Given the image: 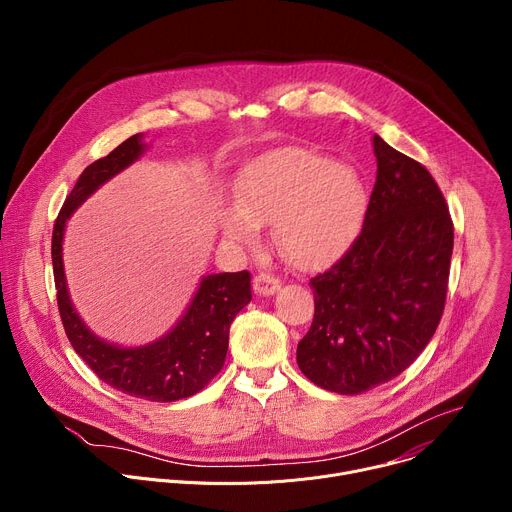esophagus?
Instances as JSON below:
<instances>
[{
  "mask_svg": "<svg viewBox=\"0 0 512 512\" xmlns=\"http://www.w3.org/2000/svg\"><path fill=\"white\" fill-rule=\"evenodd\" d=\"M279 287H281V279L271 275V273H259L253 279V289H255V294H259V296H271V294H275Z\"/></svg>",
  "mask_w": 512,
  "mask_h": 512,
  "instance_id": "1",
  "label": "esophagus"
}]
</instances>
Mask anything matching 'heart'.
<instances>
[{
    "instance_id": "heart-1",
    "label": "heart",
    "mask_w": 512,
    "mask_h": 512,
    "mask_svg": "<svg viewBox=\"0 0 512 512\" xmlns=\"http://www.w3.org/2000/svg\"><path fill=\"white\" fill-rule=\"evenodd\" d=\"M364 186L348 164L306 148H281L251 160L237 176L235 204L218 216L223 237L253 245L259 225H273V241L296 267H318L338 255L364 212Z\"/></svg>"
}]
</instances>
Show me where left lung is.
Listing matches in <instances>:
<instances>
[{"mask_svg":"<svg viewBox=\"0 0 512 512\" xmlns=\"http://www.w3.org/2000/svg\"><path fill=\"white\" fill-rule=\"evenodd\" d=\"M377 182L360 235L310 279L314 322L298 367L318 387L358 395L399 377L444 314L454 249L446 198L415 160L373 137Z\"/></svg>","mask_w":512,"mask_h":512,"instance_id":"left-lung-1","label":"left lung"}]
</instances>
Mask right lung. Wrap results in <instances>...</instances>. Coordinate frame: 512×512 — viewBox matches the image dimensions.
<instances>
[{
	"mask_svg": "<svg viewBox=\"0 0 512 512\" xmlns=\"http://www.w3.org/2000/svg\"><path fill=\"white\" fill-rule=\"evenodd\" d=\"M141 133L85 168L64 200L52 233V267L58 312L75 352L109 387L131 397L170 403L192 397L221 373L229 350V328L251 302V273H214L202 277L196 294L178 324L162 338L143 346H117L87 328L70 302L62 239L66 221L95 190L129 168L148 150Z\"/></svg>",
	"mask_w": 512,
	"mask_h": 512,
	"instance_id": "right-lung-1",
	"label": "right lung"
}]
</instances>
